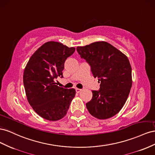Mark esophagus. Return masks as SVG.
Returning <instances> with one entry per match:
<instances>
[{
	"instance_id": "obj_1",
	"label": "esophagus",
	"mask_w": 155,
	"mask_h": 155,
	"mask_svg": "<svg viewBox=\"0 0 155 155\" xmlns=\"http://www.w3.org/2000/svg\"><path fill=\"white\" fill-rule=\"evenodd\" d=\"M82 91V90L78 89V88H76V92L77 93H80Z\"/></svg>"
}]
</instances>
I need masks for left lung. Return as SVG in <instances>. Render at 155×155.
I'll list each match as a JSON object with an SVG mask.
<instances>
[{"mask_svg":"<svg viewBox=\"0 0 155 155\" xmlns=\"http://www.w3.org/2000/svg\"><path fill=\"white\" fill-rule=\"evenodd\" d=\"M77 50L101 82L99 90L92 91L87 109L99 119L114 116L124 106L132 87V69L127 56L106 41L77 47Z\"/></svg>","mask_w":155,"mask_h":155,"instance_id":"obj_1","label":"left lung"}]
</instances>
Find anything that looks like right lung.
I'll return each instance as SVG.
<instances>
[{"mask_svg":"<svg viewBox=\"0 0 155 155\" xmlns=\"http://www.w3.org/2000/svg\"><path fill=\"white\" fill-rule=\"evenodd\" d=\"M75 51L56 41H48L30 57L23 74L27 100L39 116L48 121H58L68 112L76 91L57 86L54 81L63 77L64 63Z\"/></svg>","mask_w":155,"mask_h":155,"instance_id":"1","label":"right lung"}]
</instances>
